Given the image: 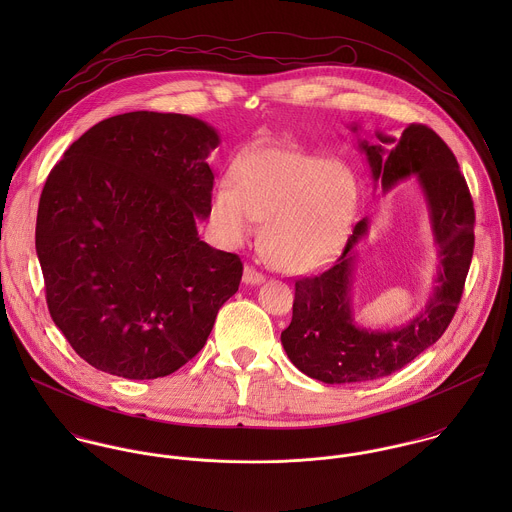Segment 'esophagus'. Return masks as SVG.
Here are the masks:
<instances>
[{
    "label": "esophagus",
    "mask_w": 512,
    "mask_h": 512,
    "mask_svg": "<svg viewBox=\"0 0 512 512\" xmlns=\"http://www.w3.org/2000/svg\"><path fill=\"white\" fill-rule=\"evenodd\" d=\"M242 280H244V284L256 286V284H262V282L266 280V276H264L262 272H258L256 268H252V266H246V268H244V276H242Z\"/></svg>",
    "instance_id": "obj_1"
}]
</instances>
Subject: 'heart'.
Here are the masks:
<instances>
[{"label":"heart","mask_w":512,"mask_h":512,"mask_svg":"<svg viewBox=\"0 0 512 512\" xmlns=\"http://www.w3.org/2000/svg\"><path fill=\"white\" fill-rule=\"evenodd\" d=\"M230 183L211 193L209 219L228 246L246 242L264 219L270 262L305 272L327 262L345 240L359 203V179L343 159L292 147H256L230 167Z\"/></svg>","instance_id":"obj_1"}]
</instances>
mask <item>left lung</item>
Masks as SVG:
<instances>
[{
	"label": "left lung",
	"instance_id": "8db88e82",
	"mask_svg": "<svg viewBox=\"0 0 512 512\" xmlns=\"http://www.w3.org/2000/svg\"><path fill=\"white\" fill-rule=\"evenodd\" d=\"M376 140L380 144L374 146L361 142L372 179L388 191L416 175L424 191L439 248L438 286L426 309L400 329L370 331L355 325V246L368 230V219L357 222L331 266L295 280L292 323L282 331V345L293 365L325 384L388 376L434 345L457 311L473 258L475 209L453 151L424 124H410L400 140L378 132Z\"/></svg>",
	"mask_w": 512,
	"mask_h": 512
}]
</instances>
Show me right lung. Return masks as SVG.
I'll return each instance as SVG.
<instances>
[{
	"mask_svg": "<svg viewBox=\"0 0 512 512\" xmlns=\"http://www.w3.org/2000/svg\"><path fill=\"white\" fill-rule=\"evenodd\" d=\"M217 132L183 114L98 122L51 169L35 248L49 313L88 365L147 380L207 343L242 262L199 238Z\"/></svg>",
	"mask_w": 512,
	"mask_h": 512,
	"instance_id": "obj_1",
	"label": "right lung"
}]
</instances>
